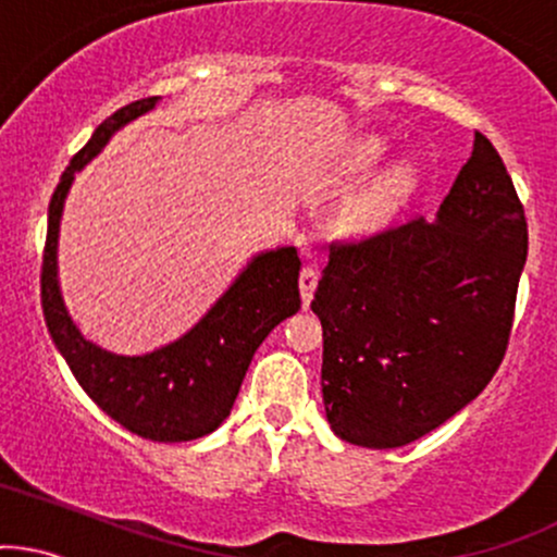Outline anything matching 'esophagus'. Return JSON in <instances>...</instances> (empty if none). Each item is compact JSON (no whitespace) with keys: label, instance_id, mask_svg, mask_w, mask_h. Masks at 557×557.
<instances>
[{"label":"esophagus","instance_id":"34e87169","mask_svg":"<svg viewBox=\"0 0 557 557\" xmlns=\"http://www.w3.org/2000/svg\"><path fill=\"white\" fill-rule=\"evenodd\" d=\"M317 280H320V274H317V269H301V277H298V288H301V301H304V309L311 304V296H314V288H317Z\"/></svg>","mask_w":557,"mask_h":557}]
</instances>
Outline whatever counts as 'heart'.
Returning <instances> with one entry per match:
<instances>
[{
	"label": "heart",
	"mask_w": 557,
	"mask_h": 557,
	"mask_svg": "<svg viewBox=\"0 0 557 557\" xmlns=\"http://www.w3.org/2000/svg\"><path fill=\"white\" fill-rule=\"evenodd\" d=\"M388 143L383 137H362L351 143L341 152L335 161L333 176L341 185H354L364 180L377 163L386 158ZM418 185V171L412 163H396L388 171H383L372 185H368L346 209V227L354 235H375L383 227H388L399 211L405 209L409 195Z\"/></svg>",
	"instance_id": "b5f03b06"
}]
</instances>
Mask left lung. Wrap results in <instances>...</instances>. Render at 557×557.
I'll list each match as a JSON object with an SVG mask.
<instances>
[{
	"label": "left lung",
	"mask_w": 557,
	"mask_h": 557,
	"mask_svg": "<svg viewBox=\"0 0 557 557\" xmlns=\"http://www.w3.org/2000/svg\"><path fill=\"white\" fill-rule=\"evenodd\" d=\"M527 250L523 206L481 132L433 222L330 246L311 311L335 436L396 449L470 405L505 357Z\"/></svg>",
	"instance_id": "1"
}]
</instances>
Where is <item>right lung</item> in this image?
<instances>
[{
    "instance_id": "add662e5",
    "label": "right lung",
    "mask_w": 557,
    "mask_h": 557,
    "mask_svg": "<svg viewBox=\"0 0 557 557\" xmlns=\"http://www.w3.org/2000/svg\"><path fill=\"white\" fill-rule=\"evenodd\" d=\"M148 97L115 110L97 126L71 166L60 176L47 216L41 261V309L54 346L69 362L78 386L115 423L150 442H193L227 420L256 348L285 317L301 309L296 248L253 256L235 283L185 335L139 357L113 354L91 344L71 320L58 283V237L69 189L115 132L156 108Z\"/></svg>"
}]
</instances>
